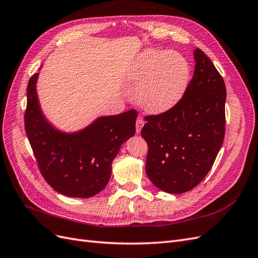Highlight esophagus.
Masks as SVG:
<instances>
[{
  "label": "esophagus",
  "instance_id": "esophagus-1",
  "mask_svg": "<svg viewBox=\"0 0 258 258\" xmlns=\"http://www.w3.org/2000/svg\"><path fill=\"white\" fill-rule=\"evenodd\" d=\"M143 126H144V120L142 119L141 116H139L136 120V132L137 134H140V132H141V129Z\"/></svg>",
  "mask_w": 258,
  "mask_h": 258
}]
</instances>
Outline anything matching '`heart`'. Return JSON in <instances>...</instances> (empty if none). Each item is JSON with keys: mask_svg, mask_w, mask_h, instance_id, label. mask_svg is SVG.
Instances as JSON below:
<instances>
[{"mask_svg": "<svg viewBox=\"0 0 258 258\" xmlns=\"http://www.w3.org/2000/svg\"><path fill=\"white\" fill-rule=\"evenodd\" d=\"M129 80L141 88L138 102L145 111L163 113L183 97L189 81V66L178 53L148 50L140 57Z\"/></svg>", "mask_w": 258, "mask_h": 258, "instance_id": "obj_1", "label": "heart"}]
</instances>
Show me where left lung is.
Masks as SVG:
<instances>
[{
  "instance_id": "8db88e82",
  "label": "left lung",
  "mask_w": 258,
  "mask_h": 258,
  "mask_svg": "<svg viewBox=\"0 0 258 258\" xmlns=\"http://www.w3.org/2000/svg\"><path fill=\"white\" fill-rule=\"evenodd\" d=\"M195 72L181 100L170 110L144 117L148 145L145 171L163 191L196 187L212 168L225 137L226 86L207 54L195 50Z\"/></svg>"
}]
</instances>
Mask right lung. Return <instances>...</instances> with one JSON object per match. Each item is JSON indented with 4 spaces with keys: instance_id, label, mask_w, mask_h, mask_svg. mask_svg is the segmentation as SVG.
I'll use <instances>...</instances> for the list:
<instances>
[{
    "instance_id": "add662e5",
    "label": "right lung",
    "mask_w": 258,
    "mask_h": 258,
    "mask_svg": "<svg viewBox=\"0 0 258 258\" xmlns=\"http://www.w3.org/2000/svg\"><path fill=\"white\" fill-rule=\"evenodd\" d=\"M37 73L27 88L25 128L37 167L52 188L69 197L89 198L110 179L120 145L135 135L137 111L100 117L79 134L66 135L44 119L36 97Z\"/></svg>"
}]
</instances>
